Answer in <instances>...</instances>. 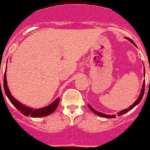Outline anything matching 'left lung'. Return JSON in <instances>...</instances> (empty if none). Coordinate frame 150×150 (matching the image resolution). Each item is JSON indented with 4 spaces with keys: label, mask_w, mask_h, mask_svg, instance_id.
<instances>
[{
    "label": "left lung",
    "mask_w": 150,
    "mask_h": 150,
    "mask_svg": "<svg viewBox=\"0 0 150 150\" xmlns=\"http://www.w3.org/2000/svg\"><path fill=\"white\" fill-rule=\"evenodd\" d=\"M126 39H127V40H128L129 41L133 43V44L135 46H136V44H135V43L133 42V40H130V39H129V38H126ZM144 76H145V69H144ZM144 86H145V81H144L143 86H142V91H141V93H140V95H139V98L137 99V100H136V101L135 102V103H133V105H130V107L128 108L124 109V110H121V111H120V112H119L118 114H118V116L123 115V114H125V113H127V111H129V110H131V109H133V108H134L135 106L136 105H138L139 103H140L141 100H142V98H143L144 94ZM88 108H90V110H91V111H93V113H94V114H97V115L100 116V117H105V118H115V117H116L115 114H114V115H107V114H103V113H101V112H99V111H97V110H96L95 109L91 107V106L89 104H88Z\"/></svg>",
    "instance_id": "left-lung-1"
}]
</instances>
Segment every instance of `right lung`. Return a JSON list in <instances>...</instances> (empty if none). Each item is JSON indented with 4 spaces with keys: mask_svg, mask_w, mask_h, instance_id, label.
<instances>
[{
    "mask_svg": "<svg viewBox=\"0 0 150 150\" xmlns=\"http://www.w3.org/2000/svg\"><path fill=\"white\" fill-rule=\"evenodd\" d=\"M4 91H5L6 94L8 97V100H10L11 103L15 106L16 108L18 110H20L23 115L26 116V117H46L50 114H51L53 112L55 111L56 108L58 107L59 101H60V98L58 97L54 102L51 103L49 105L46 106L45 108H42L38 109H33L30 107L25 105L22 104L21 103L16 100L12 95H11V92H10L8 87L7 86V81H6V74H4Z\"/></svg>",
    "mask_w": 150,
    "mask_h": 150,
    "instance_id": "right-lung-1",
    "label": "right lung"
}]
</instances>
